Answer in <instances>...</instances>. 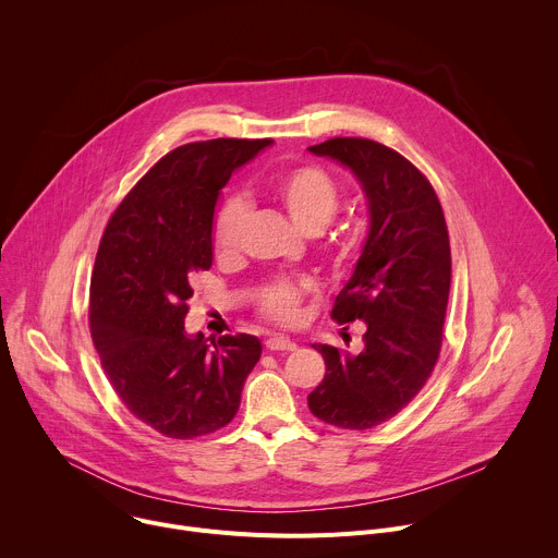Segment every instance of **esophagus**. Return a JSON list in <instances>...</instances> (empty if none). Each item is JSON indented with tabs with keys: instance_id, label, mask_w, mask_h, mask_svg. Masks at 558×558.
<instances>
[{
	"instance_id": "esophagus-1",
	"label": "esophagus",
	"mask_w": 558,
	"mask_h": 558,
	"mask_svg": "<svg viewBox=\"0 0 558 558\" xmlns=\"http://www.w3.org/2000/svg\"><path fill=\"white\" fill-rule=\"evenodd\" d=\"M265 347H267L269 351H295V349H298V344H295L293 340L284 338V336H271V338H267Z\"/></svg>"
}]
</instances>
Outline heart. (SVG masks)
Returning a JSON list of instances; mask_svg holds the SVG:
<instances>
[{"label":"heart","instance_id":"1","mask_svg":"<svg viewBox=\"0 0 558 558\" xmlns=\"http://www.w3.org/2000/svg\"><path fill=\"white\" fill-rule=\"evenodd\" d=\"M269 194L287 211L291 222L304 233H317L336 216L340 192L336 181L315 166L291 168L269 181ZM247 218V205L241 198H229L214 218V250L218 256H231L241 247V235ZM308 291L306 280L274 278L258 289L256 302L263 315L276 323H293L302 295Z\"/></svg>","mask_w":558,"mask_h":558}]
</instances>
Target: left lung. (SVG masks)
Segmentation results:
<instances>
[{"label":"left lung","mask_w":558,"mask_h":558,"mask_svg":"<svg viewBox=\"0 0 558 558\" xmlns=\"http://www.w3.org/2000/svg\"><path fill=\"white\" fill-rule=\"evenodd\" d=\"M349 168L368 205V233L331 317L366 325L360 353L313 344L327 373L308 395L331 426L366 430L400 413L430 377L450 291V243L439 198L407 158L377 141L338 136L308 147Z\"/></svg>","instance_id":"obj_1"}]
</instances>
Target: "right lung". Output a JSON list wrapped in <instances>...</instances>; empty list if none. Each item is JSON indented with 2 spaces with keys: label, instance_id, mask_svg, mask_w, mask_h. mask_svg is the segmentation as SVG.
Segmentation results:
<instances>
[{
  "label": "right lung",
  "instance_id": "add662e5",
  "mask_svg": "<svg viewBox=\"0 0 558 558\" xmlns=\"http://www.w3.org/2000/svg\"><path fill=\"white\" fill-rule=\"evenodd\" d=\"M271 138H211L166 154L112 214L90 280V333L128 411L172 439L227 426L260 360L256 336H187L194 278L214 260V211L231 174Z\"/></svg>",
  "mask_w": 558,
  "mask_h": 558
}]
</instances>
